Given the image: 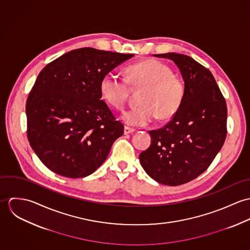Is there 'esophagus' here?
<instances>
[{"label":"esophagus","mask_w":250,"mask_h":250,"mask_svg":"<svg viewBox=\"0 0 250 250\" xmlns=\"http://www.w3.org/2000/svg\"><path fill=\"white\" fill-rule=\"evenodd\" d=\"M133 132H135V129L130 128V127H127V126L124 127V135H128V134H131V133H133Z\"/></svg>","instance_id":"esophagus-1"}]
</instances>
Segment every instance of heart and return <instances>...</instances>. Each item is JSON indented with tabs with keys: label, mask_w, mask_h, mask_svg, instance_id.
I'll list each match as a JSON object with an SVG mask.
<instances>
[{
	"label": "heart",
	"mask_w": 250,
	"mask_h": 250,
	"mask_svg": "<svg viewBox=\"0 0 250 250\" xmlns=\"http://www.w3.org/2000/svg\"><path fill=\"white\" fill-rule=\"evenodd\" d=\"M128 84L135 89L143 88L141 106L122 114L129 126H146L157 116L163 121L171 119L178 112L186 93L183 79L173 74L169 66L156 60H146L129 66L126 80L112 73L106 74L100 82L101 96L109 106L121 108L130 94Z\"/></svg>",
	"instance_id": "b5f03b06"
}]
</instances>
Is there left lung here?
<instances>
[{
	"label": "left lung",
	"instance_id": "left-lung-1",
	"mask_svg": "<svg viewBox=\"0 0 250 250\" xmlns=\"http://www.w3.org/2000/svg\"><path fill=\"white\" fill-rule=\"evenodd\" d=\"M174 62L186 85L178 112L163 128L149 131L151 144L140 155L145 172L160 184L179 186L203 173L227 134V107L213 74L192 58L155 55Z\"/></svg>",
	"mask_w": 250,
	"mask_h": 250
}]
</instances>
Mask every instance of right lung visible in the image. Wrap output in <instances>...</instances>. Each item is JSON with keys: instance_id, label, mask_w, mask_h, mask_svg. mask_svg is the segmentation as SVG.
I'll return each mask as SVG.
<instances>
[{"instance_id": "1", "label": "right lung", "mask_w": 250, "mask_h": 250, "mask_svg": "<svg viewBox=\"0 0 250 250\" xmlns=\"http://www.w3.org/2000/svg\"><path fill=\"white\" fill-rule=\"evenodd\" d=\"M133 54L70 51L39 73L26 104L28 140L53 172L83 178L107 159L124 126L101 100L100 82Z\"/></svg>"}]
</instances>
